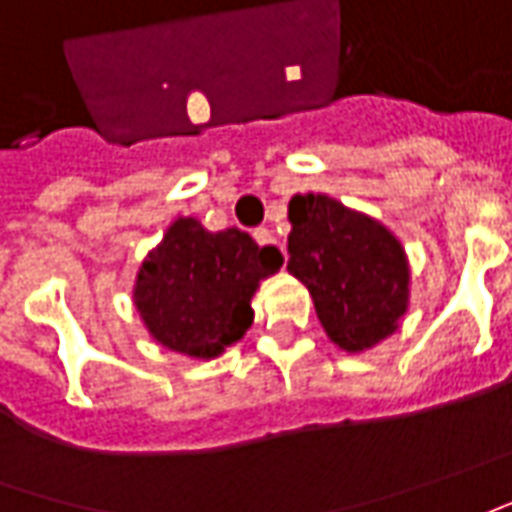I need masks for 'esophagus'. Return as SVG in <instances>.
<instances>
[{"instance_id":"obj_1","label":"esophagus","mask_w":512,"mask_h":512,"mask_svg":"<svg viewBox=\"0 0 512 512\" xmlns=\"http://www.w3.org/2000/svg\"><path fill=\"white\" fill-rule=\"evenodd\" d=\"M252 235H255V241L260 243V246H274V243H277L274 241V235H271V229H266V227H257ZM280 252H283V257H285L283 246H280Z\"/></svg>"}]
</instances>
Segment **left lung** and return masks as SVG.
I'll list each match as a JSON object with an SVG mask.
<instances>
[{"mask_svg": "<svg viewBox=\"0 0 512 512\" xmlns=\"http://www.w3.org/2000/svg\"><path fill=\"white\" fill-rule=\"evenodd\" d=\"M288 221V271L311 291L330 342L361 353L392 336L409 308L401 241L322 193L291 198Z\"/></svg>", "mask_w": 512, "mask_h": 512, "instance_id": "1", "label": "left lung"}]
</instances>
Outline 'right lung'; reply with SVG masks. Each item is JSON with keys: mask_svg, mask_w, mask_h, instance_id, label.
<instances>
[{"mask_svg": "<svg viewBox=\"0 0 512 512\" xmlns=\"http://www.w3.org/2000/svg\"><path fill=\"white\" fill-rule=\"evenodd\" d=\"M280 266V249L257 246L249 232H207L196 218H176L139 266L134 305L162 347L215 358L243 339L257 285Z\"/></svg>", "mask_w": 512, "mask_h": 512, "instance_id": "1", "label": "right lung"}]
</instances>
